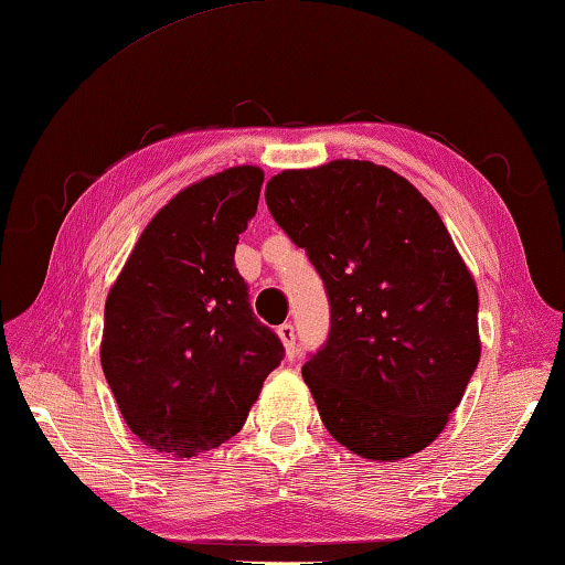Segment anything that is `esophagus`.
<instances>
[{
	"instance_id": "obj_1",
	"label": "esophagus",
	"mask_w": 565,
	"mask_h": 565,
	"mask_svg": "<svg viewBox=\"0 0 565 565\" xmlns=\"http://www.w3.org/2000/svg\"><path fill=\"white\" fill-rule=\"evenodd\" d=\"M279 332V340H281V344H284V350H286V356L289 359H294L296 356V352H298V347H296V330H294V326L291 322H284V326L276 330Z\"/></svg>"
}]
</instances>
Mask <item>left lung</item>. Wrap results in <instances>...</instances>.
<instances>
[{
    "mask_svg": "<svg viewBox=\"0 0 565 565\" xmlns=\"http://www.w3.org/2000/svg\"><path fill=\"white\" fill-rule=\"evenodd\" d=\"M264 199L330 298V338L303 364L322 425L371 461L423 451L481 359L476 281L447 225L369 160L284 170Z\"/></svg>",
    "mask_w": 565,
    "mask_h": 565,
    "instance_id": "8db88e82",
    "label": "left lung"
}]
</instances>
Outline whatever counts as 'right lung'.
<instances>
[{"instance_id": "add662e5", "label": "right lung", "mask_w": 565, "mask_h": 565, "mask_svg": "<svg viewBox=\"0 0 565 565\" xmlns=\"http://www.w3.org/2000/svg\"><path fill=\"white\" fill-rule=\"evenodd\" d=\"M262 182L239 164L179 191L106 296L104 376L130 431L160 454L189 459L237 435L284 359L235 269Z\"/></svg>"}]
</instances>
